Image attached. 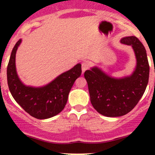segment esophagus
I'll return each mask as SVG.
<instances>
[{"label": "esophagus", "mask_w": 155, "mask_h": 155, "mask_svg": "<svg viewBox=\"0 0 155 155\" xmlns=\"http://www.w3.org/2000/svg\"><path fill=\"white\" fill-rule=\"evenodd\" d=\"M90 63L89 61H84L82 63H81V70H82V72H84L85 71H87L90 68Z\"/></svg>", "instance_id": "34e87169"}]
</instances>
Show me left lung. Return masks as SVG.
<instances>
[{
	"instance_id": "left-lung-1",
	"label": "left lung",
	"mask_w": 155,
	"mask_h": 155,
	"mask_svg": "<svg viewBox=\"0 0 155 155\" xmlns=\"http://www.w3.org/2000/svg\"><path fill=\"white\" fill-rule=\"evenodd\" d=\"M120 42L131 46L134 50L137 63L132 75L116 79L97 67L84 72L92 106L106 117L129 113L141 98L149 81V62L141 42L136 36L124 37Z\"/></svg>"
}]
</instances>
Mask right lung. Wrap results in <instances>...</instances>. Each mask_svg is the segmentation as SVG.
I'll return each mask as SVG.
<instances>
[{
  "label": "right lung",
  "instance_id": "add662e5",
  "mask_svg": "<svg viewBox=\"0 0 155 155\" xmlns=\"http://www.w3.org/2000/svg\"><path fill=\"white\" fill-rule=\"evenodd\" d=\"M22 40L12 49L7 67V81L14 99L27 113L39 120L50 118L65 108L71 89L81 74V65L78 63L41 87L26 86L19 79L16 71V52Z\"/></svg>",
  "mask_w": 155,
  "mask_h": 155
}]
</instances>
